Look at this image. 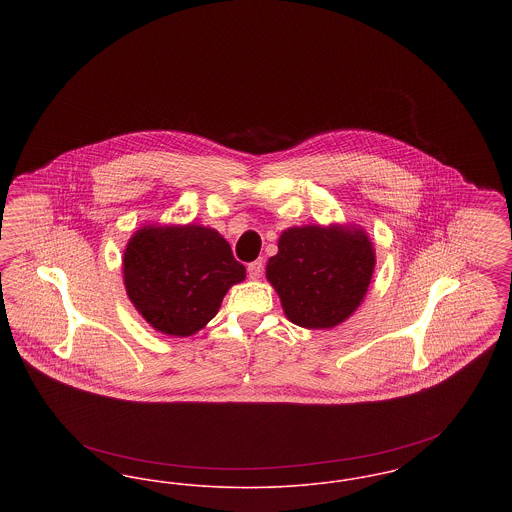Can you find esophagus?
<instances>
[{"label": "esophagus", "instance_id": "1", "mask_svg": "<svg viewBox=\"0 0 512 512\" xmlns=\"http://www.w3.org/2000/svg\"><path fill=\"white\" fill-rule=\"evenodd\" d=\"M247 272H249V278H259L261 272H263V259H257V261L249 263Z\"/></svg>", "mask_w": 512, "mask_h": 512}]
</instances>
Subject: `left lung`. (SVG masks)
Returning <instances> with one entry per match:
<instances>
[{"label":"left lung","instance_id":"8db88e82","mask_svg":"<svg viewBox=\"0 0 512 512\" xmlns=\"http://www.w3.org/2000/svg\"><path fill=\"white\" fill-rule=\"evenodd\" d=\"M376 255L363 228L293 226L267 263L268 282L293 324L334 328L351 317L368 290Z\"/></svg>","mask_w":512,"mask_h":512}]
</instances>
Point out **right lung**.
I'll use <instances>...</instances> for the list:
<instances>
[{
    "mask_svg": "<svg viewBox=\"0 0 512 512\" xmlns=\"http://www.w3.org/2000/svg\"><path fill=\"white\" fill-rule=\"evenodd\" d=\"M122 272L136 311L157 332L176 338L201 330L245 278L230 244L199 224L142 226L126 244Z\"/></svg>",
    "mask_w": 512,
    "mask_h": 512,
    "instance_id": "obj_1",
    "label": "right lung"
}]
</instances>
